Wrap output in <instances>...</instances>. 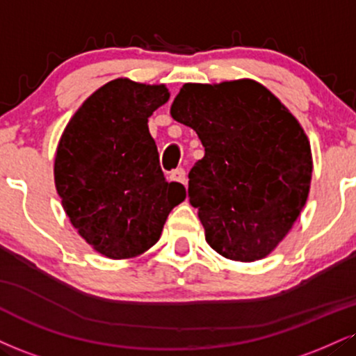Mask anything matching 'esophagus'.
I'll use <instances>...</instances> for the list:
<instances>
[{"instance_id": "obj_1", "label": "esophagus", "mask_w": 356, "mask_h": 356, "mask_svg": "<svg viewBox=\"0 0 356 356\" xmlns=\"http://www.w3.org/2000/svg\"><path fill=\"white\" fill-rule=\"evenodd\" d=\"M170 179H172V181H175V182H181V184H184V186H186L187 184V175H186V170L182 169H175V170H172V172H170Z\"/></svg>"}]
</instances>
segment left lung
Here are the masks:
<instances>
[{"instance_id":"obj_1","label":"left lung","mask_w":356,"mask_h":356,"mask_svg":"<svg viewBox=\"0 0 356 356\" xmlns=\"http://www.w3.org/2000/svg\"><path fill=\"white\" fill-rule=\"evenodd\" d=\"M170 115L205 147L189 172L205 241L225 259H264L292 229L310 191L314 164L302 126L252 79L184 84Z\"/></svg>"}]
</instances>
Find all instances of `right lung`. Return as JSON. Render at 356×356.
<instances>
[{
  "label": "right lung",
  "instance_id": "right-lung-1",
  "mask_svg": "<svg viewBox=\"0 0 356 356\" xmlns=\"http://www.w3.org/2000/svg\"><path fill=\"white\" fill-rule=\"evenodd\" d=\"M169 96L164 84L109 81L83 102L59 139L54 184L64 212L108 259L149 250L186 199L182 184L165 181L147 126Z\"/></svg>",
  "mask_w": 356,
  "mask_h": 356
}]
</instances>
